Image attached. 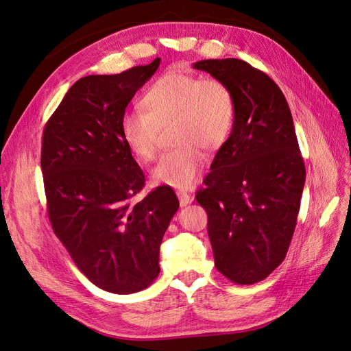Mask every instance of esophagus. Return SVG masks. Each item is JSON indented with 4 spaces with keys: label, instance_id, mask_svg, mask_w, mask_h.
Returning <instances> with one entry per match:
<instances>
[{
    "label": "esophagus",
    "instance_id": "esophagus-1",
    "mask_svg": "<svg viewBox=\"0 0 351 351\" xmlns=\"http://www.w3.org/2000/svg\"><path fill=\"white\" fill-rule=\"evenodd\" d=\"M177 196H178V200H180V205H182V206H187L189 204H192V200H193V197L190 196L189 193L183 192V190H178Z\"/></svg>",
    "mask_w": 351,
    "mask_h": 351
}]
</instances>
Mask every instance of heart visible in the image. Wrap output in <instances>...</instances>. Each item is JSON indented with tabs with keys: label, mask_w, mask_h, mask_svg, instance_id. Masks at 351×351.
Masks as SVG:
<instances>
[{
	"label": "heart",
	"mask_w": 351,
	"mask_h": 351,
	"mask_svg": "<svg viewBox=\"0 0 351 351\" xmlns=\"http://www.w3.org/2000/svg\"><path fill=\"white\" fill-rule=\"evenodd\" d=\"M142 111L127 112L121 136L132 154L152 161L159 130L174 124L177 149L164 154L152 169L156 184L187 189L197 180L205 156L226 145L236 121V98L226 82L171 70L159 76L141 99Z\"/></svg>",
	"instance_id": "obj_1"
}]
</instances>
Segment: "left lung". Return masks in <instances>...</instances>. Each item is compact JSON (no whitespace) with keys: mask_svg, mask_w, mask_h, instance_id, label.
I'll use <instances>...</instances> for the list:
<instances>
[{"mask_svg":"<svg viewBox=\"0 0 351 351\" xmlns=\"http://www.w3.org/2000/svg\"><path fill=\"white\" fill-rule=\"evenodd\" d=\"M193 69L226 82L236 121L196 200L208 214L215 267L236 284L265 280L284 261L300 210L306 168L284 93L268 74L237 58Z\"/></svg>","mask_w":351,"mask_h":351,"instance_id":"8db88e82","label":"left lung"}]
</instances>
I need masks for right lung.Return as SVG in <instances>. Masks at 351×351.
<instances>
[{
  "mask_svg": "<svg viewBox=\"0 0 351 351\" xmlns=\"http://www.w3.org/2000/svg\"><path fill=\"white\" fill-rule=\"evenodd\" d=\"M159 62L82 77L42 136L52 230L88 280L115 294L141 291L158 277L159 247L180 206L169 186L133 204L145 176L121 136L127 105Z\"/></svg>",
  "mask_w": 351,
  "mask_h": 351,
  "instance_id": "right-lung-1",
  "label": "right lung"
}]
</instances>
